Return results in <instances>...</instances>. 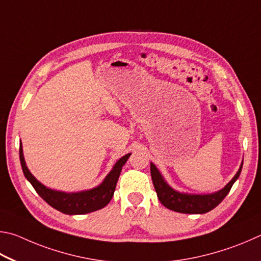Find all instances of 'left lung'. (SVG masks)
<instances>
[{"mask_svg": "<svg viewBox=\"0 0 261 261\" xmlns=\"http://www.w3.org/2000/svg\"><path fill=\"white\" fill-rule=\"evenodd\" d=\"M242 166H243V163L241 164L240 170L237 171L235 176L222 189L217 191V193L203 195L179 193V191L171 188L167 185V182L164 180L163 175L158 171L156 165L152 163L150 164V171H151V179L153 182L154 190H156L158 198L164 206L172 210V211L180 213L203 214L210 212L222 202L223 198L230 191L232 185L239 179Z\"/></svg>", "mask_w": 261, "mask_h": 261, "instance_id": "left-lung-1", "label": "left lung"}]
</instances>
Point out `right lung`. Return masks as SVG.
Wrapping results in <instances>:
<instances>
[{"mask_svg": "<svg viewBox=\"0 0 261 261\" xmlns=\"http://www.w3.org/2000/svg\"><path fill=\"white\" fill-rule=\"evenodd\" d=\"M130 154L132 153H127L119 159L114 164L111 172L109 173L99 186L89 190L79 191V193H64V191H57L48 188V187L43 186L32 175V173L26 166L21 142L19 147L20 164L26 179L31 182V185L33 186L36 193L41 196V198H43L50 206L56 208L57 211L62 213L70 214V216L90 213L107 206L112 198L114 190H116L121 168L125 165V163L129 158Z\"/></svg>", "mask_w": 261, "mask_h": 261, "instance_id": "1", "label": "right lung"}]
</instances>
